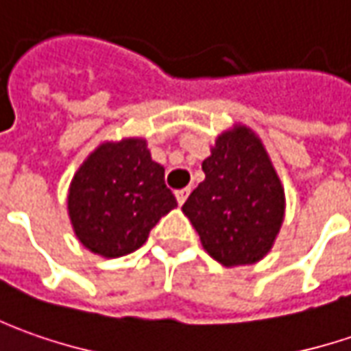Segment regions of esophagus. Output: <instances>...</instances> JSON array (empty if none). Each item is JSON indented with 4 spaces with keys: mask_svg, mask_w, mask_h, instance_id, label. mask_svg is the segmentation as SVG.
I'll list each match as a JSON object with an SVG mask.
<instances>
[{
    "mask_svg": "<svg viewBox=\"0 0 351 351\" xmlns=\"http://www.w3.org/2000/svg\"><path fill=\"white\" fill-rule=\"evenodd\" d=\"M188 194H190V188H182V190H176V202L182 206L184 202H186Z\"/></svg>",
    "mask_w": 351,
    "mask_h": 351,
    "instance_id": "esophagus-1",
    "label": "esophagus"
}]
</instances>
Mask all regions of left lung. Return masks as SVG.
Wrapping results in <instances>:
<instances>
[{
	"mask_svg": "<svg viewBox=\"0 0 351 351\" xmlns=\"http://www.w3.org/2000/svg\"><path fill=\"white\" fill-rule=\"evenodd\" d=\"M202 169L204 182L182 206L202 247L227 268L256 264L272 250L285 215L284 186L262 139L233 124Z\"/></svg>",
	"mask_w": 351,
	"mask_h": 351,
	"instance_id": "8db88e82",
	"label": "left lung"
}]
</instances>
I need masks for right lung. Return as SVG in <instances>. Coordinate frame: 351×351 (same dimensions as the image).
<instances>
[{
	"label": "right lung",
	"mask_w": 351,
	"mask_h": 351,
	"mask_svg": "<svg viewBox=\"0 0 351 351\" xmlns=\"http://www.w3.org/2000/svg\"><path fill=\"white\" fill-rule=\"evenodd\" d=\"M176 208L165 169L143 138L103 141L79 165L67 190V215L79 243L103 258L138 250Z\"/></svg>",
	"instance_id": "right-lung-1"
}]
</instances>
